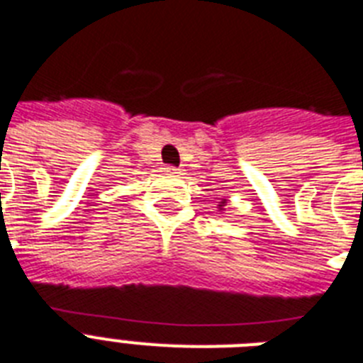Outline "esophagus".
<instances>
[{
    "instance_id": "1",
    "label": "esophagus",
    "mask_w": 363,
    "mask_h": 363,
    "mask_svg": "<svg viewBox=\"0 0 363 363\" xmlns=\"http://www.w3.org/2000/svg\"><path fill=\"white\" fill-rule=\"evenodd\" d=\"M164 172H169V174H182V169H176V167H167Z\"/></svg>"
}]
</instances>
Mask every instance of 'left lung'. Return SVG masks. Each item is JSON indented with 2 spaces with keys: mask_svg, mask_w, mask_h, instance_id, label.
<instances>
[{
  "mask_svg": "<svg viewBox=\"0 0 363 363\" xmlns=\"http://www.w3.org/2000/svg\"><path fill=\"white\" fill-rule=\"evenodd\" d=\"M223 206H224V202H220V203H218V209H223Z\"/></svg>",
  "mask_w": 363,
  "mask_h": 363,
  "instance_id": "obj_1",
  "label": "left lung"
}]
</instances>
